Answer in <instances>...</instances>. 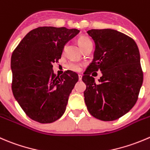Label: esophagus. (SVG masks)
<instances>
[{"label":"esophagus","instance_id":"1","mask_svg":"<svg viewBox=\"0 0 150 150\" xmlns=\"http://www.w3.org/2000/svg\"><path fill=\"white\" fill-rule=\"evenodd\" d=\"M78 79H79V81H81L82 80V75H78Z\"/></svg>","mask_w":150,"mask_h":150}]
</instances>
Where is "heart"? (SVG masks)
Returning <instances> with one entry per match:
<instances>
[{
  "mask_svg": "<svg viewBox=\"0 0 150 150\" xmlns=\"http://www.w3.org/2000/svg\"><path fill=\"white\" fill-rule=\"evenodd\" d=\"M78 43L80 47L84 50L86 47H87L88 46L92 45V42H91V40L88 38V36H81L78 37ZM81 65L80 64L75 63V62H69L67 64V68L70 70L72 71H79L81 69Z\"/></svg>",
  "mask_w": 150,
  "mask_h": 150,
  "instance_id": "heart-1",
  "label": "heart"
}]
</instances>
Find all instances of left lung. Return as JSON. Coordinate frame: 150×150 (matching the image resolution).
<instances>
[{
	"instance_id": "8db88e82",
	"label": "left lung",
	"mask_w": 150,
	"mask_h": 150,
	"mask_svg": "<svg viewBox=\"0 0 150 150\" xmlns=\"http://www.w3.org/2000/svg\"><path fill=\"white\" fill-rule=\"evenodd\" d=\"M95 43L94 59L84 72V100L88 112L103 121H113L127 114L138 100L143 83L140 54L134 40L113 29L87 31ZM101 71L96 84L90 75Z\"/></svg>"
}]
</instances>
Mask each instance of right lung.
Here are the masks:
<instances>
[{"label": "right lung", "instance_id": "1", "mask_svg": "<svg viewBox=\"0 0 150 150\" xmlns=\"http://www.w3.org/2000/svg\"><path fill=\"white\" fill-rule=\"evenodd\" d=\"M80 30L65 27H39L25 35L11 55V89L26 115L40 123H51L64 114L78 76L66 71L53 73L67 42Z\"/></svg>", "mask_w": 150, "mask_h": 150}]
</instances>
